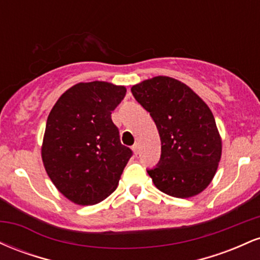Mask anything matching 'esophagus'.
Instances as JSON below:
<instances>
[{
	"label": "esophagus",
	"instance_id": "34e87169",
	"mask_svg": "<svg viewBox=\"0 0 260 260\" xmlns=\"http://www.w3.org/2000/svg\"><path fill=\"white\" fill-rule=\"evenodd\" d=\"M132 150H133V153H134V154L138 155V153H139V145H138V143H136V144L133 145V147H132Z\"/></svg>",
	"mask_w": 260,
	"mask_h": 260
}]
</instances>
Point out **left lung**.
I'll return each instance as SVG.
<instances>
[{"label": "left lung", "mask_w": 260, "mask_h": 260, "mask_svg": "<svg viewBox=\"0 0 260 260\" xmlns=\"http://www.w3.org/2000/svg\"><path fill=\"white\" fill-rule=\"evenodd\" d=\"M131 91L159 131L160 160L147 170L154 184L176 198L199 194L221 157V138L210 109L189 86L170 77L144 80Z\"/></svg>", "instance_id": "obj_1"}]
</instances>
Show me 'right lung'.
<instances>
[{"instance_id": "add662e5", "label": "right lung", "mask_w": 260, "mask_h": 260, "mask_svg": "<svg viewBox=\"0 0 260 260\" xmlns=\"http://www.w3.org/2000/svg\"><path fill=\"white\" fill-rule=\"evenodd\" d=\"M126 88L106 82L68 89L47 117L41 156L47 175L66 198L92 205L107 198L133 151L121 144L111 113Z\"/></svg>"}]
</instances>
